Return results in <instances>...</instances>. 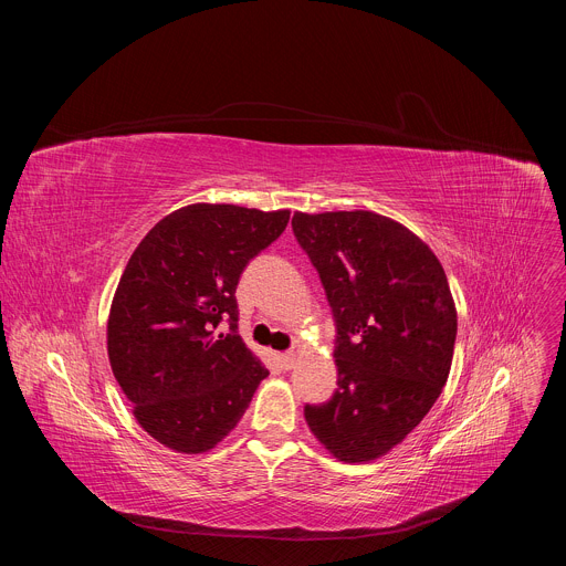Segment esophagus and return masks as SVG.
I'll return each mask as SVG.
<instances>
[{
    "mask_svg": "<svg viewBox=\"0 0 566 566\" xmlns=\"http://www.w3.org/2000/svg\"><path fill=\"white\" fill-rule=\"evenodd\" d=\"M295 365V354L293 352H286V354H280V367L282 369H291Z\"/></svg>",
    "mask_w": 566,
    "mask_h": 566,
    "instance_id": "obj_1",
    "label": "esophagus"
}]
</instances>
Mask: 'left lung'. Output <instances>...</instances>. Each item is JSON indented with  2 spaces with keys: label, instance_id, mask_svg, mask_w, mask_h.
<instances>
[{
  "label": "left lung",
  "instance_id": "1",
  "mask_svg": "<svg viewBox=\"0 0 566 566\" xmlns=\"http://www.w3.org/2000/svg\"><path fill=\"white\" fill-rule=\"evenodd\" d=\"M293 234L336 322L338 389L304 406L311 432L340 461H369L430 412L452 365L457 311L423 241L369 210L293 214Z\"/></svg>",
  "mask_w": 566,
  "mask_h": 566
}]
</instances>
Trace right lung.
I'll return each mask as SVG.
<instances>
[{
  "mask_svg": "<svg viewBox=\"0 0 566 566\" xmlns=\"http://www.w3.org/2000/svg\"><path fill=\"white\" fill-rule=\"evenodd\" d=\"M289 214L186 206L160 219L129 258L109 311L107 352L136 421L164 446L186 454L214 448L269 376L239 338L234 291Z\"/></svg>",
  "mask_w": 566,
  "mask_h": 566,
  "instance_id": "1",
  "label": "right lung"
}]
</instances>
